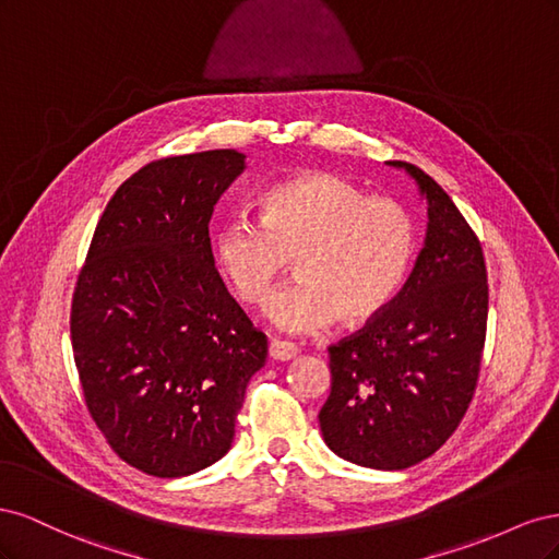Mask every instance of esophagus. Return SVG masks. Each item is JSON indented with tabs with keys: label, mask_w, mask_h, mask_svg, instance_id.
Instances as JSON below:
<instances>
[{
	"label": "esophagus",
	"mask_w": 559,
	"mask_h": 559,
	"mask_svg": "<svg viewBox=\"0 0 559 559\" xmlns=\"http://www.w3.org/2000/svg\"><path fill=\"white\" fill-rule=\"evenodd\" d=\"M298 354V347L286 341H270L267 345V357L273 361H292Z\"/></svg>",
	"instance_id": "obj_1"
}]
</instances>
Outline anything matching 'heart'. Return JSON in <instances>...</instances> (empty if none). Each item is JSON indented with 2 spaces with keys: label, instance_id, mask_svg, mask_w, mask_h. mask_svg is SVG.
Returning <instances> with one entry per match:
<instances>
[{
  "label": "heart",
  "instance_id": "b5f03b06",
  "mask_svg": "<svg viewBox=\"0 0 559 559\" xmlns=\"http://www.w3.org/2000/svg\"><path fill=\"white\" fill-rule=\"evenodd\" d=\"M419 245L413 212L399 200L366 195L331 173L275 183L261 218L230 214L212 235V257L247 306L265 300L292 257L298 275L265 302L282 331L317 333L382 314L411 273Z\"/></svg>",
  "mask_w": 559,
  "mask_h": 559
}]
</instances>
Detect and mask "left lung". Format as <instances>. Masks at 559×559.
<instances>
[{"mask_svg":"<svg viewBox=\"0 0 559 559\" xmlns=\"http://www.w3.org/2000/svg\"><path fill=\"white\" fill-rule=\"evenodd\" d=\"M427 240L382 314L329 347L331 394L319 411L326 445L343 460L399 471L427 460L460 427L480 373L487 267L478 235L419 167Z\"/></svg>","mask_w":559,"mask_h":559,"instance_id":"obj_1","label":"left lung"}]
</instances>
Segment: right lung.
<instances>
[{"mask_svg": "<svg viewBox=\"0 0 559 559\" xmlns=\"http://www.w3.org/2000/svg\"><path fill=\"white\" fill-rule=\"evenodd\" d=\"M242 170L235 148L144 165L99 216L74 286L70 331L88 413L148 476L181 478L222 460L267 357L210 245L216 200Z\"/></svg>", "mask_w": 559, "mask_h": 559, "instance_id": "1", "label": "right lung"}]
</instances>
